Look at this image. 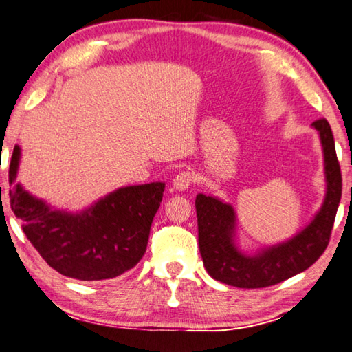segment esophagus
<instances>
[{"label": "esophagus", "instance_id": "esophagus-1", "mask_svg": "<svg viewBox=\"0 0 352 352\" xmlns=\"http://www.w3.org/2000/svg\"><path fill=\"white\" fill-rule=\"evenodd\" d=\"M194 182H195V178H194L192 172L182 170L180 174H178V175L174 178V188H175L177 190H186Z\"/></svg>", "mask_w": 352, "mask_h": 352}]
</instances>
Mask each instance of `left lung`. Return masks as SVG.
I'll list each match as a JSON object with an SVG mask.
<instances>
[{
  "label": "left lung",
  "mask_w": 352,
  "mask_h": 352,
  "mask_svg": "<svg viewBox=\"0 0 352 352\" xmlns=\"http://www.w3.org/2000/svg\"><path fill=\"white\" fill-rule=\"evenodd\" d=\"M312 126L320 133L323 146L327 197L311 225L294 239L255 255L241 254L232 240L235 214L231 204L209 195H197L198 246L212 278L248 289L272 286L308 270L324 252L342 198V172L327 118L316 120Z\"/></svg>",
  "instance_id": "obj_1"
}]
</instances>
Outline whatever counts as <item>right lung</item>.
I'll list each match as a JSON object with an SVG mask.
<instances>
[{
    "instance_id": "right-lung-1",
    "label": "right lung",
    "mask_w": 352,
    "mask_h": 352,
    "mask_svg": "<svg viewBox=\"0 0 352 352\" xmlns=\"http://www.w3.org/2000/svg\"><path fill=\"white\" fill-rule=\"evenodd\" d=\"M20 148L9 168L10 208L46 263L70 278L106 280L132 270L146 252L164 183L121 188L81 214L54 210L15 183Z\"/></svg>"
}]
</instances>
